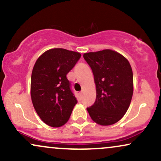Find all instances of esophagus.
Segmentation results:
<instances>
[{
  "mask_svg": "<svg viewBox=\"0 0 161 161\" xmlns=\"http://www.w3.org/2000/svg\"><path fill=\"white\" fill-rule=\"evenodd\" d=\"M82 95H83V92H79V96L82 97Z\"/></svg>",
  "mask_w": 161,
  "mask_h": 161,
  "instance_id": "1",
  "label": "esophagus"
}]
</instances>
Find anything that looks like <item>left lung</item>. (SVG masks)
I'll return each instance as SVG.
<instances>
[{
    "label": "left lung",
    "mask_w": 161,
    "mask_h": 161,
    "mask_svg": "<svg viewBox=\"0 0 161 161\" xmlns=\"http://www.w3.org/2000/svg\"><path fill=\"white\" fill-rule=\"evenodd\" d=\"M83 57L96 85V100L87 108L89 115L98 125H113L125 115L132 99L131 66L123 55L110 49L85 53Z\"/></svg>",
    "instance_id": "1"
}]
</instances>
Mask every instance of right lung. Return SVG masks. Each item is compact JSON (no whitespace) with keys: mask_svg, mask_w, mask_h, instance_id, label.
I'll use <instances>...</instances> for the list:
<instances>
[{"mask_svg":"<svg viewBox=\"0 0 161 161\" xmlns=\"http://www.w3.org/2000/svg\"><path fill=\"white\" fill-rule=\"evenodd\" d=\"M81 58L79 52L52 49L42 54L32 70L31 96L37 115L52 127L67 123L77 103L67 75Z\"/></svg>","mask_w":161,"mask_h":161,"instance_id":"add662e5","label":"right lung"}]
</instances>
